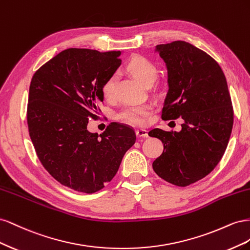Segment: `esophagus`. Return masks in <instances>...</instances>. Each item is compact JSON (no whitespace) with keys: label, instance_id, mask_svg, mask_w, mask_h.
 Masks as SVG:
<instances>
[{"label":"esophagus","instance_id":"34e87169","mask_svg":"<svg viewBox=\"0 0 250 250\" xmlns=\"http://www.w3.org/2000/svg\"><path fill=\"white\" fill-rule=\"evenodd\" d=\"M135 133H137L139 138H147L148 137V131L145 129H138L137 131H135Z\"/></svg>","mask_w":250,"mask_h":250}]
</instances>
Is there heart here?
Listing matches in <instances>:
<instances>
[{"instance_id": "heart-1", "label": "heart", "mask_w": 250, "mask_h": 250, "mask_svg": "<svg viewBox=\"0 0 250 250\" xmlns=\"http://www.w3.org/2000/svg\"><path fill=\"white\" fill-rule=\"evenodd\" d=\"M127 70L142 84H153L157 78L156 66L143 56H133L127 63ZM116 76L109 77L102 86V95L105 100L112 101L116 98ZM148 105H137L124 108L119 113V119L133 126H141L145 123L146 117L150 113Z\"/></svg>"}]
</instances>
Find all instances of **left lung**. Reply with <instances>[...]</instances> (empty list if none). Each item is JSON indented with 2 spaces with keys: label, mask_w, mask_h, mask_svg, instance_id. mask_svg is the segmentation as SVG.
Returning a JSON list of instances; mask_svg holds the SVG:
<instances>
[{
  "label": "left lung",
  "mask_w": 250,
  "mask_h": 250,
  "mask_svg": "<svg viewBox=\"0 0 250 250\" xmlns=\"http://www.w3.org/2000/svg\"><path fill=\"white\" fill-rule=\"evenodd\" d=\"M155 51L168 71L169 89L162 118H181V130L152 129L164 151L153 162L158 176L187 187L206 177L221 161L230 138L233 110L225 75L214 58L193 44L176 41Z\"/></svg>",
  "instance_id": "left-lung-1"
}]
</instances>
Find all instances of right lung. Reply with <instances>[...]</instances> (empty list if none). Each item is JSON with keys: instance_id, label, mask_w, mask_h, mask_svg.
<instances>
[{"instance_id": "1", "label": "right lung", "mask_w": 250, "mask_h": 250, "mask_svg": "<svg viewBox=\"0 0 250 250\" xmlns=\"http://www.w3.org/2000/svg\"><path fill=\"white\" fill-rule=\"evenodd\" d=\"M120 51L71 48L33 75L29 88V134L42 165L77 192L101 190L116 175L135 143L129 126L110 123L100 135L87 130L103 102L102 86L121 64Z\"/></svg>"}]
</instances>
